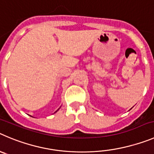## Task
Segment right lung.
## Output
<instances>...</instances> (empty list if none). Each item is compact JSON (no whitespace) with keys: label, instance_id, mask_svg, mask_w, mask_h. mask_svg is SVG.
<instances>
[{"label":"right lung","instance_id":"1","mask_svg":"<svg viewBox=\"0 0 154 154\" xmlns=\"http://www.w3.org/2000/svg\"><path fill=\"white\" fill-rule=\"evenodd\" d=\"M58 109H57V110H58ZM57 111H56V112H57Z\"/></svg>","mask_w":154,"mask_h":154}]
</instances>
